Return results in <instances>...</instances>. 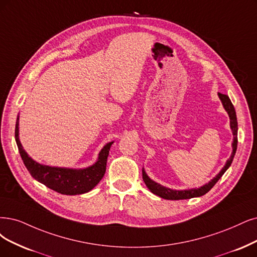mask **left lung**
I'll return each mask as SVG.
<instances>
[{"label":"left lung","mask_w":257,"mask_h":257,"mask_svg":"<svg viewBox=\"0 0 257 257\" xmlns=\"http://www.w3.org/2000/svg\"><path fill=\"white\" fill-rule=\"evenodd\" d=\"M218 96H219L222 106L224 108V110L226 111V113L229 114L230 117V127L232 130L233 134V143H232V155L229 158V160L226 161L225 165L222 167V169L219 172L216 177H214L210 182L204 184L203 186H200L198 188H189V189H181V191H178V189H172L165 187L163 185H161L157 182H155L154 180H151L148 175L146 174L145 169L143 168L142 173H143V180L146 184V186L149 188V191L151 193H154L155 195L163 198V199H167V200H182V199H191V198H195V197H201L203 195H205L210 189L217 183L218 180H219L222 175L226 172V169L229 168L233 162L234 156L236 154V149H237V130H238V123H237V117H236V112L234 109L233 103L231 101V99L229 98L227 95L218 93Z\"/></svg>","instance_id":"1"}]
</instances>
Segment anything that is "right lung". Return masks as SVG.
<instances>
[{"label":"right lung","instance_id":"obj_1","mask_svg":"<svg viewBox=\"0 0 257 257\" xmlns=\"http://www.w3.org/2000/svg\"><path fill=\"white\" fill-rule=\"evenodd\" d=\"M15 137L19 153L32 177L57 193L71 196L88 193L99 183L106 173L109 150L114 143L109 142L102 147L96 162L93 165L85 168H66L40 164L27 155L19 139V115L16 123Z\"/></svg>","mask_w":257,"mask_h":257}]
</instances>
